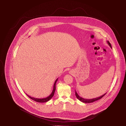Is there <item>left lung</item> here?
<instances>
[{
  "instance_id": "left-lung-1",
  "label": "left lung",
  "mask_w": 126,
  "mask_h": 126,
  "mask_svg": "<svg viewBox=\"0 0 126 126\" xmlns=\"http://www.w3.org/2000/svg\"><path fill=\"white\" fill-rule=\"evenodd\" d=\"M107 43H108L109 46L111 48V45L110 44V42L109 41H107ZM106 93L102 95L101 96H99L98 97H96V98H92V99H86V98H82L81 97H80V96H79V95L78 94V93H77L76 91H75V94H76V96L77 97V98L79 100H80V101L83 102V103H92L95 101H96V100H98L100 99H101L102 97H103L105 94H106Z\"/></svg>"
}]
</instances>
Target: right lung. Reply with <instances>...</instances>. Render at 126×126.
Masks as SVG:
<instances>
[{"instance_id": "right-lung-1", "label": "right lung", "mask_w": 126, "mask_h": 126, "mask_svg": "<svg viewBox=\"0 0 126 126\" xmlns=\"http://www.w3.org/2000/svg\"><path fill=\"white\" fill-rule=\"evenodd\" d=\"M58 79V78L56 79V80H55V82L54 83V85H53V90H52V93H51V94L47 97H45V98H35V97H32L30 95H29L28 94H27V95L30 98H31L34 101H36V102H41V103H44V102H46L48 101H49L50 99H51V98L53 96L54 94V93H55V91L56 90V82L57 81Z\"/></svg>"}]
</instances>
